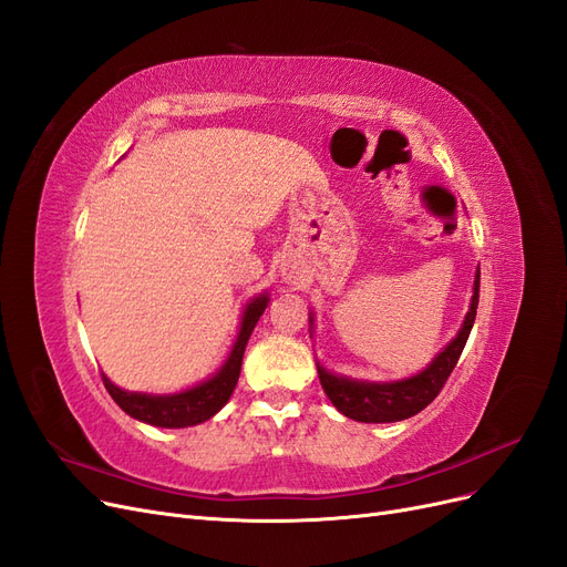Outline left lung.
<instances>
[{"mask_svg": "<svg viewBox=\"0 0 567 567\" xmlns=\"http://www.w3.org/2000/svg\"><path fill=\"white\" fill-rule=\"evenodd\" d=\"M478 286H481V269L476 271L472 307L466 311L457 338L447 344L441 354L429 363V368L422 370V373L408 380H396V382H357V380L338 378L319 365V380L326 396L333 401V405L342 415L357 422H399V420L417 415L420 410H424L439 396L445 380L451 378L453 368L460 361L466 340H470L472 326L476 319V307H478Z\"/></svg>", "mask_w": 567, "mask_h": 567, "instance_id": "obj_1", "label": "left lung"}]
</instances>
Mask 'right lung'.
<instances>
[{
    "label": "right lung",
    "mask_w": 567,
    "mask_h": 567,
    "mask_svg": "<svg viewBox=\"0 0 567 567\" xmlns=\"http://www.w3.org/2000/svg\"><path fill=\"white\" fill-rule=\"evenodd\" d=\"M269 298H256L252 300L241 319V328L237 342L231 347V354L220 368V373L216 378H210L197 386L185 389L181 394H171V396H152V394H138V392H124L116 384H112L103 375V384L114 399V403L120 405L126 415L154 424V426H166V429H183L192 424H202L210 420L218 410L229 401L234 386L239 382L241 373V361H244V349L248 344V338L256 328L258 319L262 317V311L267 307Z\"/></svg>",
    "instance_id": "1"
}]
</instances>
